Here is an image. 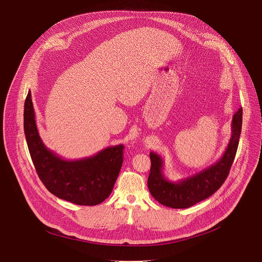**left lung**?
I'll return each mask as SVG.
<instances>
[{"label": "left lung", "instance_id": "left-lung-1", "mask_svg": "<svg viewBox=\"0 0 262 262\" xmlns=\"http://www.w3.org/2000/svg\"><path fill=\"white\" fill-rule=\"evenodd\" d=\"M243 124V108L239 107L231 122V138L222 158L208 168L178 181H170L163 173L162 158L150 152L151 168L148 189L161 204L171 208H188L210 197L226 180L238 147Z\"/></svg>", "mask_w": 262, "mask_h": 262}]
</instances>
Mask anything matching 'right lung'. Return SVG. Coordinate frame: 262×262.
I'll return each mask as SVG.
<instances>
[{
  "instance_id": "add662e5",
  "label": "right lung",
  "mask_w": 262,
  "mask_h": 262,
  "mask_svg": "<svg viewBox=\"0 0 262 262\" xmlns=\"http://www.w3.org/2000/svg\"><path fill=\"white\" fill-rule=\"evenodd\" d=\"M24 129L36 172L52 194L88 206L97 205L110 196L123 163L122 144L82 160L60 158L46 147L38 134L30 90L25 101Z\"/></svg>"
}]
</instances>
